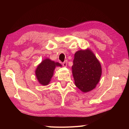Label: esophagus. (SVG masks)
<instances>
[{
	"mask_svg": "<svg viewBox=\"0 0 129 129\" xmlns=\"http://www.w3.org/2000/svg\"><path fill=\"white\" fill-rule=\"evenodd\" d=\"M67 62H68L67 61L65 60V61L62 63V65H63V66L65 67H66L67 66Z\"/></svg>",
	"mask_w": 129,
	"mask_h": 129,
	"instance_id": "34e87169",
	"label": "esophagus"
}]
</instances>
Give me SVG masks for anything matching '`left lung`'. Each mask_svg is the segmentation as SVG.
<instances>
[{"mask_svg":"<svg viewBox=\"0 0 129 129\" xmlns=\"http://www.w3.org/2000/svg\"><path fill=\"white\" fill-rule=\"evenodd\" d=\"M72 67L75 85L84 93L92 90L100 81L102 68L90 49L80 50L75 54Z\"/></svg>","mask_w":129,"mask_h":129,"instance_id":"8db88e82","label":"left lung"}]
</instances>
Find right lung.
<instances>
[{"instance_id": "right-lung-1", "label": "right lung", "mask_w": 129, "mask_h": 129, "mask_svg": "<svg viewBox=\"0 0 129 129\" xmlns=\"http://www.w3.org/2000/svg\"><path fill=\"white\" fill-rule=\"evenodd\" d=\"M57 67H62L59 62H54L48 58L43 60L35 70V75L38 82L43 86L48 85L51 82L54 71Z\"/></svg>"}]
</instances>
